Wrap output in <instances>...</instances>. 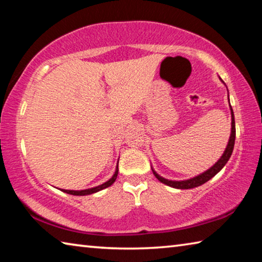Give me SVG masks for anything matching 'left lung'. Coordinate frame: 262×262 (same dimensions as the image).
Wrapping results in <instances>:
<instances>
[{"instance_id": "1", "label": "left lung", "mask_w": 262, "mask_h": 262, "mask_svg": "<svg viewBox=\"0 0 262 262\" xmlns=\"http://www.w3.org/2000/svg\"><path fill=\"white\" fill-rule=\"evenodd\" d=\"M230 110H231V135H230V139H229V143L227 145V148H225V151L224 154L222 155V157L217 161V163L215 164L214 166H211L209 170H207L206 172H203L202 174L198 176V177H194L192 179H188V180H184V181H172V180H167V179H164L163 177L158 176L156 172H154V174L156 178L161 181V183L165 184L167 186H170V187H173V188H179V189H189V188H194V187H198V186H201L205 183H207L208 180H210L212 177H215L219 172L222 170V168L224 167L225 164L228 163L229 158L231 157V154L233 151V147H234V140H236V123H234V115H233V111L231 105H230Z\"/></svg>"}]
</instances>
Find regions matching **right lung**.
I'll use <instances>...</instances> for the list:
<instances>
[{
	"label": "right lung",
	"mask_w": 262,
	"mask_h": 262,
	"mask_svg": "<svg viewBox=\"0 0 262 262\" xmlns=\"http://www.w3.org/2000/svg\"><path fill=\"white\" fill-rule=\"evenodd\" d=\"M118 171H119V168H118V165H117V170H115V172H114V174H113L112 178H111L108 181H106V183H104L103 185H99V186H97V187H94V188H89V189H83V190H70V189H62V192H64V193H67V194H72V195H89V194H94V193H97V192H99V190L104 189V188H106V187H110V186L114 183L115 179H117V177H118Z\"/></svg>",
	"instance_id": "add662e5"
}]
</instances>
